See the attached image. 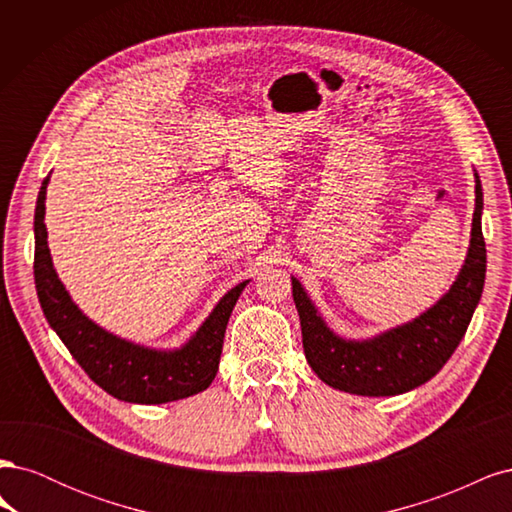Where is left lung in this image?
Segmentation results:
<instances>
[{
	"instance_id": "8db88e82",
	"label": "left lung",
	"mask_w": 512,
	"mask_h": 512,
	"mask_svg": "<svg viewBox=\"0 0 512 512\" xmlns=\"http://www.w3.org/2000/svg\"><path fill=\"white\" fill-rule=\"evenodd\" d=\"M480 213L483 188L476 175L470 250L455 284L423 316L367 342H346L337 337L292 277V297L301 318L305 359L322 382L354 395L389 397L412 391L438 374L466 335L483 294L487 250Z\"/></svg>"
}]
</instances>
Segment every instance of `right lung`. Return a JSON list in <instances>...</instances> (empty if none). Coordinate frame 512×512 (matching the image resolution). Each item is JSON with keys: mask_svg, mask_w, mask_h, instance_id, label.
Instances as JSON below:
<instances>
[{"mask_svg": "<svg viewBox=\"0 0 512 512\" xmlns=\"http://www.w3.org/2000/svg\"><path fill=\"white\" fill-rule=\"evenodd\" d=\"M46 183L49 177L42 181L34 215V280L42 312L74 361L108 395L130 404H166L205 391L218 374L226 324L247 282L224 294L203 327L179 350H149L119 339L91 322L59 282L46 243Z\"/></svg>", "mask_w": 512, "mask_h": 512, "instance_id": "1", "label": "right lung"}]
</instances>
